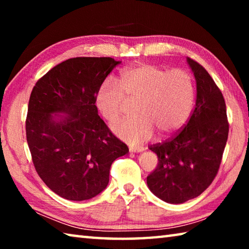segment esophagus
Wrapping results in <instances>:
<instances>
[{
  "instance_id": "34e87169",
  "label": "esophagus",
  "mask_w": 249,
  "mask_h": 249,
  "mask_svg": "<svg viewBox=\"0 0 249 249\" xmlns=\"http://www.w3.org/2000/svg\"><path fill=\"white\" fill-rule=\"evenodd\" d=\"M141 151H142V149L141 148H133V147H129V153H141Z\"/></svg>"
}]
</instances>
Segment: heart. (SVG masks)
Listing matches in <instances>:
<instances>
[{
    "label": "heart",
    "mask_w": 249,
    "mask_h": 249,
    "mask_svg": "<svg viewBox=\"0 0 249 249\" xmlns=\"http://www.w3.org/2000/svg\"><path fill=\"white\" fill-rule=\"evenodd\" d=\"M121 83L122 87L114 80H105L96 92L95 105L109 124H115L124 115L127 102H136L135 117L113 128L117 137L130 145L150 141L155 128L161 136H169L190 117L196 89L188 71L138 64L122 72Z\"/></svg>",
    "instance_id": "obj_1"
}]
</instances>
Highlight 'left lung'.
I'll use <instances>...</instances> for the list:
<instances>
[{"mask_svg":"<svg viewBox=\"0 0 249 249\" xmlns=\"http://www.w3.org/2000/svg\"><path fill=\"white\" fill-rule=\"evenodd\" d=\"M187 62L196 82V101L190 120L169 141L150 146L158 165L147 177L149 190L160 200L180 204L199 196L212 183L229 137L222 92L203 67Z\"/></svg>","mask_w":249,"mask_h":249,"instance_id":"8db88e82","label":"left lung"}]
</instances>
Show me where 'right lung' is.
<instances>
[{
	"label": "right lung",
	"mask_w": 249,
	"mask_h": 249,
	"mask_svg": "<svg viewBox=\"0 0 249 249\" xmlns=\"http://www.w3.org/2000/svg\"><path fill=\"white\" fill-rule=\"evenodd\" d=\"M120 62L109 57L71 58L49 70L32 91L26 138L34 166L64 199L84 201L100 195L113 161L128 153L95 105L100 86Z\"/></svg>",
	"instance_id": "add662e5"
}]
</instances>
